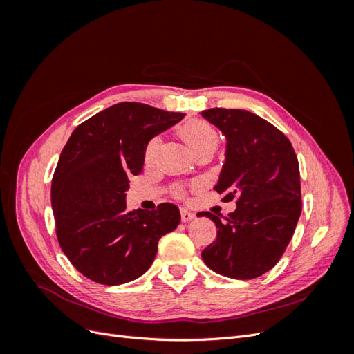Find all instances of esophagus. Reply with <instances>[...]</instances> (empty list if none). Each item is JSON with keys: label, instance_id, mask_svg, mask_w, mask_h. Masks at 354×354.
<instances>
[{"label": "esophagus", "instance_id": "1", "mask_svg": "<svg viewBox=\"0 0 354 354\" xmlns=\"http://www.w3.org/2000/svg\"><path fill=\"white\" fill-rule=\"evenodd\" d=\"M180 216H181V221H183V223H187V221H190V220H194L195 214L192 212V211H189V209H186V208H181V211H180Z\"/></svg>", "mask_w": 354, "mask_h": 354}]
</instances>
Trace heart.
I'll use <instances>...</instances> for the list:
<instances>
[{
  "mask_svg": "<svg viewBox=\"0 0 354 354\" xmlns=\"http://www.w3.org/2000/svg\"><path fill=\"white\" fill-rule=\"evenodd\" d=\"M180 136L185 140V143L189 146L190 151L194 152V155L203 151V149H209V147L216 149L217 142H218L217 131L214 130L212 125H209L205 121L186 122L183 127L180 128ZM159 145H160L159 137H153L152 140L146 145V149H145L146 162H152L153 158L158 153Z\"/></svg>",
  "mask_w": 354,
  "mask_h": 354,
  "instance_id": "b5f03b06",
  "label": "heart"
}]
</instances>
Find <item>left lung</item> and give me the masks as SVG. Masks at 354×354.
<instances>
[{"label":"left lung","mask_w":354,"mask_h":354,"mask_svg":"<svg viewBox=\"0 0 354 354\" xmlns=\"http://www.w3.org/2000/svg\"><path fill=\"white\" fill-rule=\"evenodd\" d=\"M201 115L227 140L226 160L214 186L224 202L236 198L227 217L205 211L217 226V239L202 260L218 274L248 281L281 260L301 214V186L294 147L288 137L259 115L214 108Z\"/></svg>","instance_id":"1"}]
</instances>
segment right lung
I'll list each match as a JSON object with an SVG mask.
<instances>
[{"instance_id": "add662e5", "label": "right lung", "mask_w": 354, "mask_h": 354, "mask_svg": "<svg viewBox=\"0 0 354 354\" xmlns=\"http://www.w3.org/2000/svg\"><path fill=\"white\" fill-rule=\"evenodd\" d=\"M185 113L122 102L75 128L51 180V207L62 251L102 285L137 279L152 266L158 241L180 223L173 203L127 211L130 177L142 173L151 138Z\"/></svg>"}]
</instances>
